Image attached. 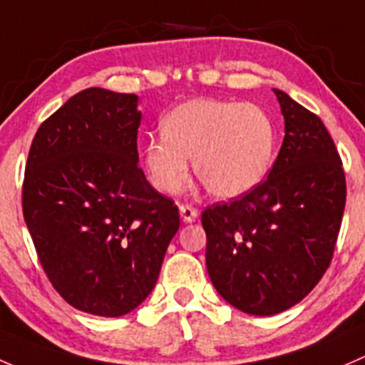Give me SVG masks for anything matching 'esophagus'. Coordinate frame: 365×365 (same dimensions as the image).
Masks as SVG:
<instances>
[{"label":"esophagus","mask_w":365,"mask_h":365,"mask_svg":"<svg viewBox=\"0 0 365 365\" xmlns=\"http://www.w3.org/2000/svg\"><path fill=\"white\" fill-rule=\"evenodd\" d=\"M179 212H181V217L184 223H193L198 217V209H195L193 205L190 204H181L179 205Z\"/></svg>","instance_id":"obj_1"}]
</instances>
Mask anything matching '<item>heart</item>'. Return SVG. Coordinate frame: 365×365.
Returning a JSON list of instances; mask_svg holds the SVG:
<instances>
[{
  "instance_id": "obj_1",
  "label": "heart",
  "mask_w": 365,
  "mask_h": 365,
  "mask_svg": "<svg viewBox=\"0 0 365 365\" xmlns=\"http://www.w3.org/2000/svg\"><path fill=\"white\" fill-rule=\"evenodd\" d=\"M161 135L144 149V167L158 191L175 195L190 178L217 198L253 191L269 174L276 131L260 107L227 100L197 98L181 103L161 121Z\"/></svg>"
}]
</instances>
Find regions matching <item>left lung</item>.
I'll list each match as a JSON object with an SVG mask.
<instances>
[{
    "label": "left lung",
    "mask_w": 365,
    "mask_h": 365,
    "mask_svg": "<svg viewBox=\"0 0 365 365\" xmlns=\"http://www.w3.org/2000/svg\"><path fill=\"white\" fill-rule=\"evenodd\" d=\"M284 138L264 182L202 212L205 264L217 294L247 314L290 309L322 279L339 235L346 179L317 114L274 89Z\"/></svg>",
    "instance_id": "8db88e82"
}]
</instances>
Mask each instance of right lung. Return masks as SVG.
<instances>
[{"mask_svg": "<svg viewBox=\"0 0 365 365\" xmlns=\"http://www.w3.org/2000/svg\"><path fill=\"white\" fill-rule=\"evenodd\" d=\"M138 96L89 88L40 125L22 212L52 287L75 309L123 317L155 288L179 210L138 167Z\"/></svg>", "mask_w": 365, "mask_h": 365, "instance_id": "right-lung-1", "label": "right lung"}]
</instances>
